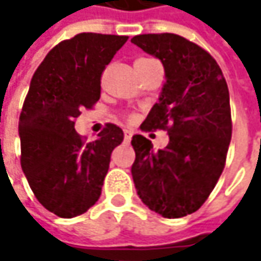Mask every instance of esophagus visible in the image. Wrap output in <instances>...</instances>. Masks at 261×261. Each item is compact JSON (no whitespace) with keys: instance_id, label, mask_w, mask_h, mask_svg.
<instances>
[{"instance_id":"obj_1","label":"esophagus","mask_w":261,"mask_h":261,"mask_svg":"<svg viewBox=\"0 0 261 261\" xmlns=\"http://www.w3.org/2000/svg\"><path fill=\"white\" fill-rule=\"evenodd\" d=\"M124 137H125V140H127V142H128V140H131V137H133V131L124 130Z\"/></svg>"}]
</instances>
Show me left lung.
Returning <instances> with one entry per match:
<instances>
[{"label": "left lung", "mask_w": 261, "mask_h": 261, "mask_svg": "<svg viewBox=\"0 0 261 261\" xmlns=\"http://www.w3.org/2000/svg\"><path fill=\"white\" fill-rule=\"evenodd\" d=\"M131 42L159 59L166 77L140 128L169 133L159 151L133 136V181L149 210L182 218L205 202L224 171L233 128L228 86L216 60L178 34H140Z\"/></svg>", "instance_id": "8db88e82"}]
</instances>
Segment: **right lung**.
Returning <instances> with one entry per match:
<instances>
[{
  "label": "right lung",
  "instance_id": "obj_1",
  "mask_svg": "<svg viewBox=\"0 0 261 261\" xmlns=\"http://www.w3.org/2000/svg\"><path fill=\"white\" fill-rule=\"evenodd\" d=\"M127 36L80 33L56 45L36 69L19 116L21 166L37 201L60 218H75L99 198L112 151L124 133L115 124L84 142L81 109L101 95V74Z\"/></svg>",
  "mask_w": 261,
  "mask_h": 261
}]
</instances>
